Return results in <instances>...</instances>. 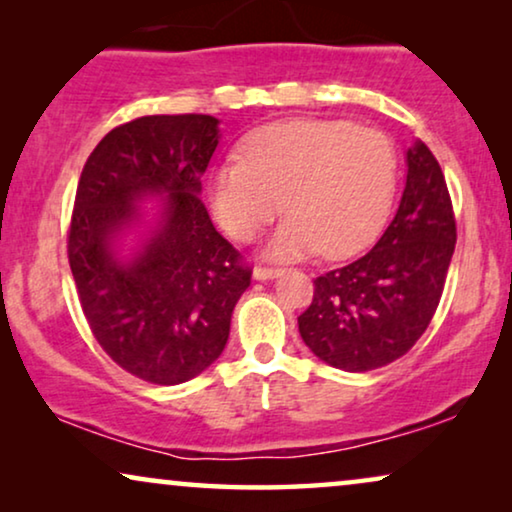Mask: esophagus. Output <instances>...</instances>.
<instances>
[{
    "label": "esophagus",
    "instance_id": "esophagus-1",
    "mask_svg": "<svg viewBox=\"0 0 512 512\" xmlns=\"http://www.w3.org/2000/svg\"><path fill=\"white\" fill-rule=\"evenodd\" d=\"M279 268H263V265H258V268H254V279H258V282H268V279H275L279 277Z\"/></svg>",
    "mask_w": 512,
    "mask_h": 512
}]
</instances>
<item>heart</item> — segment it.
<instances>
[{"label":"heart","instance_id":"heart-1","mask_svg":"<svg viewBox=\"0 0 512 512\" xmlns=\"http://www.w3.org/2000/svg\"><path fill=\"white\" fill-rule=\"evenodd\" d=\"M242 160L209 174V205L237 242L289 212L265 254L293 261L359 251L380 230L396 186V151L380 130L345 121H286L244 139Z\"/></svg>","mask_w":512,"mask_h":512}]
</instances>
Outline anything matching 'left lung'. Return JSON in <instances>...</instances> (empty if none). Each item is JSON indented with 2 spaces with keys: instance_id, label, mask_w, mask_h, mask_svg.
Here are the masks:
<instances>
[{
  "instance_id": "8db88e82",
  "label": "left lung",
  "mask_w": 512,
  "mask_h": 512,
  "mask_svg": "<svg viewBox=\"0 0 512 512\" xmlns=\"http://www.w3.org/2000/svg\"><path fill=\"white\" fill-rule=\"evenodd\" d=\"M394 219L356 261L314 279L300 338L328 366L363 373L387 366L422 338L443 296L457 226L438 160L424 142L405 151Z\"/></svg>"
}]
</instances>
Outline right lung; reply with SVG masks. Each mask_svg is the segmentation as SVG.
<instances>
[{"label":"right lung","instance_id":"obj_1","mask_svg":"<svg viewBox=\"0 0 512 512\" xmlns=\"http://www.w3.org/2000/svg\"><path fill=\"white\" fill-rule=\"evenodd\" d=\"M219 123L135 118L95 146L76 188L67 251L83 314L104 352L153 384L188 382L219 359L251 282L200 200Z\"/></svg>","mask_w":512,"mask_h":512}]
</instances>
